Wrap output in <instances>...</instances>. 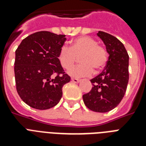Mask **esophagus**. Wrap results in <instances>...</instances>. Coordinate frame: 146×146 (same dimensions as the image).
<instances>
[{
  "mask_svg": "<svg viewBox=\"0 0 146 146\" xmlns=\"http://www.w3.org/2000/svg\"><path fill=\"white\" fill-rule=\"evenodd\" d=\"M71 80H72L73 82H75V83H77V82H79L80 81V80H79V79H76V78H72V79H71Z\"/></svg>",
  "mask_w": 146,
  "mask_h": 146,
  "instance_id": "obj_1",
  "label": "esophagus"
}]
</instances>
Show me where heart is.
<instances>
[{
  "label": "heart",
  "instance_id": "b5f03b06",
  "mask_svg": "<svg viewBox=\"0 0 146 146\" xmlns=\"http://www.w3.org/2000/svg\"><path fill=\"white\" fill-rule=\"evenodd\" d=\"M80 57L81 63L69 70L74 77L91 75L93 70L98 73L105 67L108 61V52L106 48L98 44L97 41L89 36H80L70 42V47L62 46L57 55L61 66L69 70Z\"/></svg>",
  "mask_w": 146,
  "mask_h": 146
}]
</instances>
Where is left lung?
Instances as JSON below:
<instances>
[{"label":"left lung","instance_id":"obj_1","mask_svg":"<svg viewBox=\"0 0 146 146\" xmlns=\"http://www.w3.org/2000/svg\"><path fill=\"white\" fill-rule=\"evenodd\" d=\"M97 35L106 46L108 61L102 73L90 80L93 87L82 98L91 111L105 113L115 108L126 93L129 81V55L116 37L102 31Z\"/></svg>","mask_w":146,"mask_h":146}]
</instances>
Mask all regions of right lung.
<instances>
[{
	"label": "right lung",
	"instance_id": "1",
	"mask_svg": "<svg viewBox=\"0 0 146 146\" xmlns=\"http://www.w3.org/2000/svg\"><path fill=\"white\" fill-rule=\"evenodd\" d=\"M65 35L37 32L24 38L16 50V88L29 106L46 110L58 104L62 88L70 81L57 55L66 41Z\"/></svg>",
	"mask_w": 146,
	"mask_h": 146
}]
</instances>
